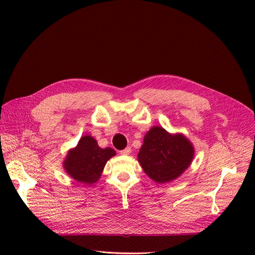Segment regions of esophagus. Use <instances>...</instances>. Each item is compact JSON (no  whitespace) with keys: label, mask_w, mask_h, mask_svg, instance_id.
Segmentation results:
<instances>
[{"label":"esophagus","mask_w":255,"mask_h":255,"mask_svg":"<svg viewBox=\"0 0 255 255\" xmlns=\"http://www.w3.org/2000/svg\"><path fill=\"white\" fill-rule=\"evenodd\" d=\"M120 153L122 154V155H129V154L131 153L130 146H128V148H126V149H124V150H122V151H120Z\"/></svg>","instance_id":"obj_1"}]
</instances>
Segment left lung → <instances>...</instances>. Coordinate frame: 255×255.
Masks as SVG:
<instances>
[{
  "label": "left lung",
  "mask_w": 255,
  "mask_h": 255,
  "mask_svg": "<svg viewBox=\"0 0 255 255\" xmlns=\"http://www.w3.org/2000/svg\"><path fill=\"white\" fill-rule=\"evenodd\" d=\"M194 157L193 143L182 133L154 126L145 133L137 160L150 179L159 184L178 179Z\"/></svg>",
  "instance_id": "8db88e82"
}]
</instances>
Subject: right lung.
Masks as SVG:
<instances>
[{
  "label": "right lung",
  "mask_w": 255,
  "mask_h": 255,
  "mask_svg": "<svg viewBox=\"0 0 255 255\" xmlns=\"http://www.w3.org/2000/svg\"><path fill=\"white\" fill-rule=\"evenodd\" d=\"M114 156V149L100 148L97 140L87 134L67 153L63 168L76 182L90 186L100 179L106 162Z\"/></svg>",
  "instance_id": "add662e5"
}]
</instances>
